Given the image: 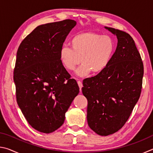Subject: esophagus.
I'll list each match as a JSON object with an SVG mask.
<instances>
[{
    "label": "esophagus",
    "mask_w": 153,
    "mask_h": 153,
    "mask_svg": "<svg viewBox=\"0 0 153 153\" xmlns=\"http://www.w3.org/2000/svg\"><path fill=\"white\" fill-rule=\"evenodd\" d=\"M77 84H78V86H79V90H80V91H81L82 88V86H83L82 82L81 81H79V79H77Z\"/></svg>",
    "instance_id": "34e87169"
}]
</instances>
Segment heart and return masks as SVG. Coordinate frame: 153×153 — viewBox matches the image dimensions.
I'll return each mask as SVG.
<instances>
[{
    "label": "heart",
    "mask_w": 153,
    "mask_h": 153,
    "mask_svg": "<svg viewBox=\"0 0 153 153\" xmlns=\"http://www.w3.org/2000/svg\"><path fill=\"white\" fill-rule=\"evenodd\" d=\"M71 48L63 47L60 60L68 71H73L82 62L76 71L79 76L92 71L100 74L107 69L115 52V42L108 36L94 32H82L74 35L69 41Z\"/></svg>",
    "instance_id": "obj_1"
}]
</instances>
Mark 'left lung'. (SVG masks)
<instances>
[{
	"mask_svg": "<svg viewBox=\"0 0 153 153\" xmlns=\"http://www.w3.org/2000/svg\"><path fill=\"white\" fill-rule=\"evenodd\" d=\"M117 38V46L105 70L83 80L82 93L88 100V124L100 136L122 128L138 102L144 66L129 33L105 27Z\"/></svg>",
	"mask_w": 153,
	"mask_h": 153,
	"instance_id": "8db88e82",
	"label": "left lung"
}]
</instances>
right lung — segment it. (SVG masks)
<instances>
[{"instance_id":"1","label":"right lung","mask_w":153,"mask_h":153,"mask_svg":"<svg viewBox=\"0 0 153 153\" xmlns=\"http://www.w3.org/2000/svg\"><path fill=\"white\" fill-rule=\"evenodd\" d=\"M76 25L65 19L39 25L18 48L13 73L17 102L28 123L40 132H53L63 125L79 92L59 56Z\"/></svg>"}]
</instances>
